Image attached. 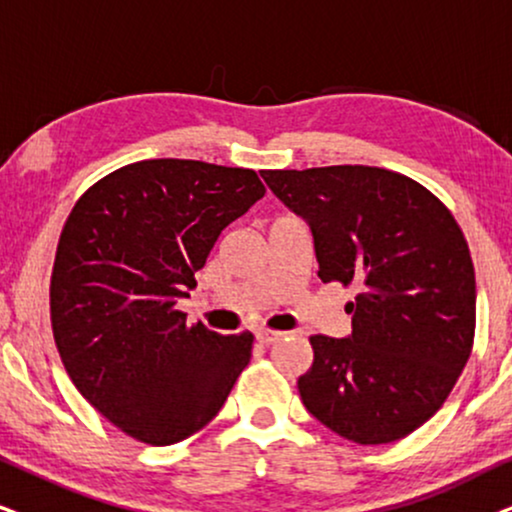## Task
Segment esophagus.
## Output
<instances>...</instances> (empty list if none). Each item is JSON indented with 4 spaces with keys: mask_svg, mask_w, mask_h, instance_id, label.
Returning <instances> with one entry per match:
<instances>
[{
    "mask_svg": "<svg viewBox=\"0 0 512 512\" xmlns=\"http://www.w3.org/2000/svg\"><path fill=\"white\" fill-rule=\"evenodd\" d=\"M255 338L257 342H262V345H274L276 340L283 338V333L269 331V328H260V331H255Z\"/></svg>",
    "mask_w": 512,
    "mask_h": 512,
    "instance_id": "obj_1",
    "label": "esophagus"
}]
</instances>
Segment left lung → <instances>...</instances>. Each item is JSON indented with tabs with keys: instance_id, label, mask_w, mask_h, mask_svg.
<instances>
[{
	"instance_id": "1",
	"label": "left lung",
	"mask_w": 512,
	"mask_h": 512,
	"mask_svg": "<svg viewBox=\"0 0 512 512\" xmlns=\"http://www.w3.org/2000/svg\"><path fill=\"white\" fill-rule=\"evenodd\" d=\"M309 224L319 278L357 286L352 333L312 335L302 404L335 435L390 444L430 420L475 338V269L461 226L404 174L366 165L264 170Z\"/></svg>"
}]
</instances>
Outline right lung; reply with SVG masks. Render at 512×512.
<instances>
[{
    "label": "right lung",
    "mask_w": 512,
    "mask_h": 512,
    "mask_svg": "<svg viewBox=\"0 0 512 512\" xmlns=\"http://www.w3.org/2000/svg\"><path fill=\"white\" fill-rule=\"evenodd\" d=\"M264 191L243 167L141 160L96 181L68 215L49 288L54 340L82 397L129 437H191L248 366L250 333L186 326L177 300Z\"/></svg>",
    "instance_id": "add662e5"
}]
</instances>
